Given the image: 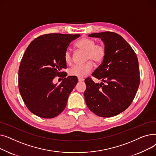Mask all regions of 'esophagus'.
Here are the masks:
<instances>
[{"mask_svg":"<svg viewBox=\"0 0 156 156\" xmlns=\"http://www.w3.org/2000/svg\"><path fill=\"white\" fill-rule=\"evenodd\" d=\"M78 81H83V80H84V79L83 78H78Z\"/></svg>","mask_w":156,"mask_h":156,"instance_id":"obj_1","label":"esophagus"}]
</instances>
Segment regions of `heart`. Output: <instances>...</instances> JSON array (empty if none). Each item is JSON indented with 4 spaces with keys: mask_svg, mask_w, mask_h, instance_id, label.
I'll list each match as a JSON object with an SVG mask.
<instances>
[{
    "mask_svg": "<svg viewBox=\"0 0 156 156\" xmlns=\"http://www.w3.org/2000/svg\"><path fill=\"white\" fill-rule=\"evenodd\" d=\"M76 46L87 52V59H90L95 62H101L105 55V47L102 44H95V41L90 38H83L76 43ZM66 63L70 64L72 62L71 54L69 49L64 53ZM93 64L88 62L82 65H75L70 69L69 74L71 76L78 78H84L93 69Z\"/></svg>",
    "mask_w": 156,
    "mask_h": 156,
    "instance_id": "b5f03b06",
    "label": "heart"
}]
</instances>
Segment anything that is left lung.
I'll use <instances>...</instances> for the list:
<instances>
[{"label":"left lung","instance_id":"left-lung-1","mask_svg":"<svg viewBox=\"0 0 156 156\" xmlns=\"http://www.w3.org/2000/svg\"><path fill=\"white\" fill-rule=\"evenodd\" d=\"M102 40L105 55L92 76L102 82L85 80L84 92L88 109L96 115L108 118L116 116L132 104L140 84V71L136 54L126 41L114 32L90 34Z\"/></svg>","mask_w":156,"mask_h":156}]
</instances>
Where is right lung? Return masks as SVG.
<instances>
[{
  "instance_id": "right-lung-1",
  "label": "right lung",
  "mask_w": 156,
  "mask_h": 156,
  "mask_svg": "<svg viewBox=\"0 0 156 156\" xmlns=\"http://www.w3.org/2000/svg\"><path fill=\"white\" fill-rule=\"evenodd\" d=\"M80 36L50 34L30 43L20 63L18 81L22 99L35 115L53 118L64 111L68 97L78 83L76 76L66 78L64 53L69 44ZM57 76L64 79L60 85L53 83Z\"/></svg>"
}]
</instances>
